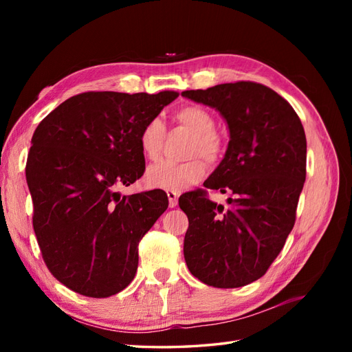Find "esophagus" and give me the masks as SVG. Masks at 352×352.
Instances as JSON below:
<instances>
[{
	"instance_id": "34e87169",
	"label": "esophagus",
	"mask_w": 352,
	"mask_h": 352,
	"mask_svg": "<svg viewBox=\"0 0 352 352\" xmlns=\"http://www.w3.org/2000/svg\"><path fill=\"white\" fill-rule=\"evenodd\" d=\"M167 198H168V206L170 207H176L177 206L179 192H176V190H167Z\"/></svg>"
}]
</instances>
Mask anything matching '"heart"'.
<instances>
[{
	"instance_id": "1",
	"label": "heart",
	"mask_w": 352,
	"mask_h": 352,
	"mask_svg": "<svg viewBox=\"0 0 352 352\" xmlns=\"http://www.w3.org/2000/svg\"><path fill=\"white\" fill-rule=\"evenodd\" d=\"M173 120L179 126L192 132V138L189 140L186 148V155L192 158L186 162H162L151 166L145 175V182L151 188L167 190H182L188 188L198 182L207 170L204 160L198 155H202L208 162H216L223 151L220 138L214 132V117L201 105H184L173 113ZM164 136V124L157 117L144 123L140 135H138V144H140L141 153L145 158L155 162L162 155Z\"/></svg>"
}]
</instances>
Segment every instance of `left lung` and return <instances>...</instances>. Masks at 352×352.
I'll list each match as a JSON object with an SVG mask.
<instances>
[{
  "label": "left lung",
  "mask_w": 352,
  "mask_h": 352,
  "mask_svg": "<svg viewBox=\"0 0 352 352\" xmlns=\"http://www.w3.org/2000/svg\"><path fill=\"white\" fill-rule=\"evenodd\" d=\"M182 95L216 109L228 123L226 154L204 186L232 195L229 207L202 189L179 198L189 220L185 261L208 286H245L267 272L294 228L305 182L304 127L291 104L261 83H221Z\"/></svg>",
  "instance_id": "8db88e82"
}]
</instances>
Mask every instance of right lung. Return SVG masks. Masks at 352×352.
Wrapping results in <instances>:
<instances>
[{"mask_svg": "<svg viewBox=\"0 0 352 352\" xmlns=\"http://www.w3.org/2000/svg\"><path fill=\"white\" fill-rule=\"evenodd\" d=\"M179 97L83 92L61 102L32 136L26 180L34 230L48 270L91 298L123 291L138 269V243L168 207L164 190L120 195L144 175L138 135Z\"/></svg>", "mask_w": 352, "mask_h": 352, "instance_id": "right-lung-1", "label": "right lung"}]
</instances>
